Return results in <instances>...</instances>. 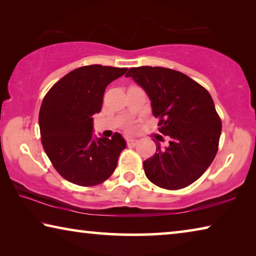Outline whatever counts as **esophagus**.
Segmentation results:
<instances>
[{
    "label": "esophagus",
    "instance_id": "esophagus-1",
    "mask_svg": "<svg viewBox=\"0 0 256 256\" xmlns=\"http://www.w3.org/2000/svg\"><path fill=\"white\" fill-rule=\"evenodd\" d=\"M138 142L136 138H128V146H134Z\"/></svg>",
    "mask_w": 256,
    "mask_h": 256
}]
</instances>
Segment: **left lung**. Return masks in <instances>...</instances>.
I'll list each match as a JSON object with an SVG mask.
<instances>
[{"instance_id":"8db88e82","label":"left lung","mask_w":256,"mask_h":256,"mask_svg":"<svg viewBox=\"0 0 256 256\" xmlns=\"http://www.w3.org/2000/svg\"><path fill=\"white\" fill-rule=\"evenodd\" d=\"M131 76L148 94L159 132L170 136L144 162L148 180L159 188L180 190L203 175L218 151L222 120L208 90L184 73L160 66L132 68Z\"/></svg>"}]
</instances>
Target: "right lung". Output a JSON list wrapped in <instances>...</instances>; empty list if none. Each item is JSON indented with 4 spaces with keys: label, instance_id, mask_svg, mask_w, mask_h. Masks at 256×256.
Listing matches in <instances>:
<instances>
[{
    "label": "right lung",
    "instance_id": "obj_1",
    "mask_svg": "<svg viewBox=\"0 0 256 256\" xmlns=\"http://www.w3.org/2000/svg\"><path fill=\"white\" fill-rule=\"evenodd\" d=\"M128 68L99 64L78 68L52 86L42 102V144L58 174L80 186L98 185L114 172L126 142L94 136L92 116L102 110L106 86Z\"/></svg>",
    "mask_w": 256,
    "mask_h": 256
}]
</instances>
